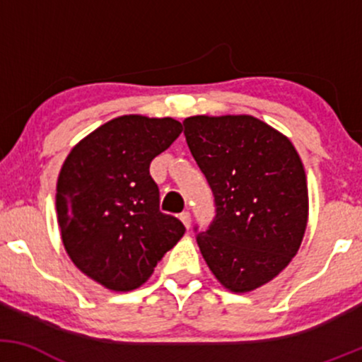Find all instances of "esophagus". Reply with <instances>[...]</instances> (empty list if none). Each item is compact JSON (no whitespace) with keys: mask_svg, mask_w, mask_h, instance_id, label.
I'll return each instance as SVG.
<instances>
[{"mask_svg":"<svg viewBox=\"0 0 362 362\" xmlns=\"http://www.w3.org/2000/svg\"><path fill=\"white\" fill-rule=\"evenodd\" d=\"M180 221L184 223V226L187 228V230H189V228H190V213H189V211H185V213L180 214Z\"/></svg>","mask_w":362,"mask_h":362,"instance_id":"1","label":"esophagus"}]
</instances>
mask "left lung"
I'll use <instances>...</instances> for the list:
<instances>
[{
	"label": "left lung",
	"mask_w": 362,
	"mask_h": 362,
	"mask_svg": "<svg viewBox=\"0 0 362 362\" xmlns=\"http://www.w3.org/2000/svg\"><path fill=\"white\" fill-rule=\"evenodd\" d=\"M184 127L214 195L213 223L197 233L202 257L226 289L260 288L286 269L305 235L301 158L284 134L252 115H194Z\"/></svg>",
	"instance_id": "obj_1"
}]
</instances>
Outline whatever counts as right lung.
I'll list each match as a JSON object with an SVG mask.
<instances>
[{
	"label": "right lung",
	"instance_id": "add662e5",
	"mask_svg": "<svg viewBox=\"0 0 362 362\" xmlns=\"http://www.w3.org/2000/svg\"><path fill=\"white\" fill-rule=\"evenodd\" d=\"M182 132L172 117L122 115L71 149L57 178L56 209L69 259L112 291H132L185 233L160 211L149 163Z\"/></svg>",
	"mask_w": 362,
	"mask_h": 362
}]
</instances>
